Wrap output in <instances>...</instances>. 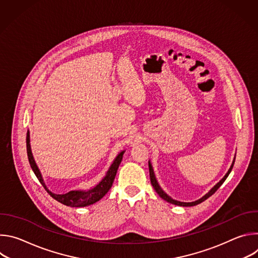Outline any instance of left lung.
<instances>
[{
  "instance_id": "obj_1",
  "label": "left lung",
  "mask_w": 258,
  "mask_h": 258,
  "mask_svg": "<svg viewBox=\"0 0 258 258\" xmlns=\"http://www.w3.org/2000/svg\"><path fill=\"white\" fill-rule=\"evenodd\" d=\"M234 163H235V159H234V161H233V164H232V166L230 167V169H229V171L227 172V174L223 177V179H220L219 180V182H217L216 185L205 195V196H203L201 199H199V200H197V201H194V202H179V201H176V200H173L172 198H170L168 195H166L163 191H162V189L159 187V185H158V182H157V180H156V177H155V174H154V171H153V168H152V165H151V163L149 162V172H150V179H151V183H152V186H153V188L155 189V191L157 192V194L162 198V199H164L165 201H167V202H169V203H171V204H174V205H179V206H194V205H197V204H200L201 202H203V201H205L207 198H209L211 195H213L216 191H217V189L223 185L224 183V181L226 180V178L229 176V174H230V172L232 171V169H233V166H234Z\"/></svg>"
}]
</instances>
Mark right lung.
Wrapping results in <instances>:
<instances>
[{
    "label": "right lung",
    "mask_w": 258,
    "mask_h": 258,
    "mask_svg": "<svg viewBox=\"0 0 258 258\" xmlns=\"http://www.w3.org/2000/svg\"><path fill=\"white\" fill-rule=\"evenodd\" d=\"M26 151H27V156H28V161L30 164V167L32 168L34 174L38 177V179L40 180V182L43 185V187L45 188V190L50 194V196L52 198H54L55 200H57L58 202L66 205V206H71V207H85V206H89L91 204L96 203L97 201H99L101 198H103L105 196V194H107V192L111 188L113 180L115 178L118 166L122 160V156L124 151L120 152L117 157L115 158V160L113 161V163L110 166L109 170L107 171L105 177L98 183V185L89 191H70L66 194H62V195H57L52 193L51 191H49L45 185L44 179L42 177V174L36 166L34 159L32 157L31 154V150H30V144H29V133L27 132L26 134Z\"/></svg>",
    "instance_id": "1"
}]
</instances>
